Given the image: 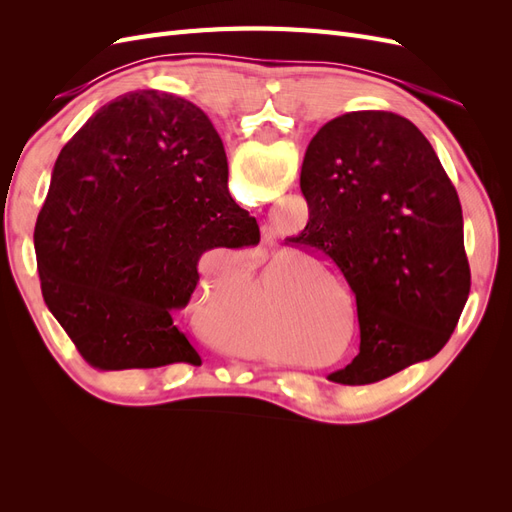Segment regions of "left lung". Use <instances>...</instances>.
Instances as JSON below:
<instances>
[{
  "mask_svg": "<svg viewBox=\"0 0 512 512\" xmlns=\"http://www.w3.org/2000/svg\"><path fill=\"white\" fill-rule=\"evenodd\" d=\"M309 222L292 243L318 247L356 299L361 346L329 374L371 384L438 354L470 294L455 185L414 123L389 111L335 117L301 168Z\"/></svg>",
  "mask_w": 512,
  "mask_h": 512,
  "instance_id": "left-lung-1",
  "label": "left lung"
}]
</instances>
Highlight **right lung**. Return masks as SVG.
I'll list each match as a JSON object with an SVG mask.
<instances>
[{"label":"right lung","instance_id":"add662e5","mask_svg":"<svg viewBox=\"0 0 512 512\" xmlns=\"http://www.w3.org/2000/svg\"><path fill=\"white\" fill-rule=\"evenodd\" d=\"M258 241L213 123L158 89L104 104L70 138L34 230L44 303L100 371L200 365L175 324L198 260Z\"/></svg>","mask_w":512,"mask_h":512}]
</instances>
